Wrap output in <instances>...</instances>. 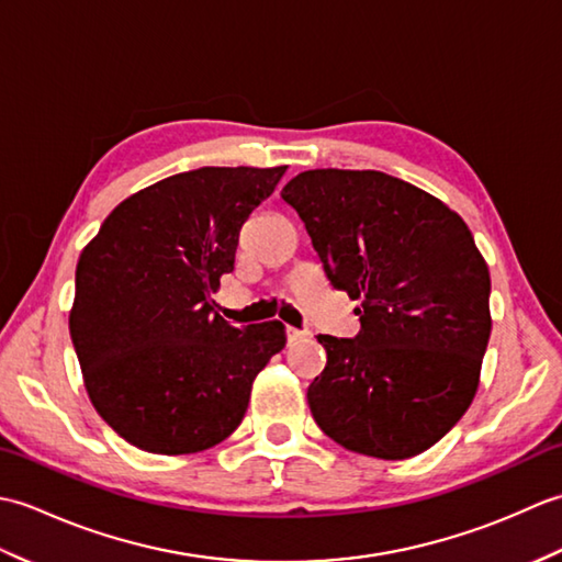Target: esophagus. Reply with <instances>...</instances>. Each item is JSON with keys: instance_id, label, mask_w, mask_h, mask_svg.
Here are the masks:
<instances>
[{"instance_id": "esophagus-1", "label": "esophagus", "mask_w": 562, "mask_h": 562, "mask_svg": "<svg viewBox=\"0 0 562 562\" xmlns=\"http://www.w3.org/2000/svg\"><path fill=\"white\" fill-rule=\"evenodd\" d=\"M284 336H288V340H290V342H296V340H302V338H304V333H302V330H296V328H292V326H288V328H284Z\"/></svg>"}]
</instances>
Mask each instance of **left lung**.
Wrapping results in <instances>:
<instances>
[{"label": "left lung", "instance_id": "8db88e82", "mask_svg": "<svg viewBox=\"0 0 562 562\" xmlns=\"http://www.w3.org/2000/svg\"><path fill=\"white\" fill-rule=\"evenodd\" d=\"M280 195L333 288L362 302L355 338L318 336L328 360L306 391L316 425L374 459L435 447L475 398L493 328L491 272L471 229L381 171H304Z\"/></svg>", "mask_w": 562, "mask_h": 562}]
</instances>
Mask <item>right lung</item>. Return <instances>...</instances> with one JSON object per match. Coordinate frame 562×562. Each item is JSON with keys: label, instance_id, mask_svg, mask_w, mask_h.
Segmentation results:
<instances>
[{"label": "right lung", "instance_id": "1", "mask_svg": "<svg viewBox=\"0 0 562 562\" xmlns=\"http://www.w3.org/2000/svg\"><path fill=\"white\" fill-rule=\"evenodd\" d=\"M288 166H202L125 198L77 262L71 342L93 408L130 445L178 457L241 425L284 326L214 312L238 232Z\"/></svg>", "mask_w": 562, "mask_h": 562}]
</instances>
